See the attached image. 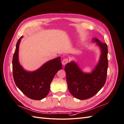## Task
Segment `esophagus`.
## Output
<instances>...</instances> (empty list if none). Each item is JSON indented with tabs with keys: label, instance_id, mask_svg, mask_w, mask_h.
Wrapping results in <instances>:
<instances>
[{
	"label": "esophagus",
	"instance_id": "34e87169",
	"mask_svg": "<svg viewBox=\"0 0 124 124\" xmlns=\"http://www.w3.org/2000/svg\"><path fill=\"white\" fill-rule=\"evenodd\" d=\"M68 62H69V60H68V59H67V58H65V59H64L63 60L62 63L63 65H65L68 63Z\"/></svg>",
	"mask_w": 124,
	"mask_h": 124
}]
</instances>
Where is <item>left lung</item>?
<instances>
[{"instance_id":"1","label":"left lung","mask_w":124,"mask_h":124,"mask_svg":"<svg viewBox=\"0 0 124 124\" xmlns=\"http://www.w3.org/2000/svg\"><path fill=\"white\" fill-rule=\"evenodd\" d=\"M101 49L99 60L90 73H83L74 61L66 64L65 66L66 81L70 92L79 99L85 100L93 97L103 87L106 81L108 61V47L106 43L93 38Z\"/></svg>"}]
</instances>
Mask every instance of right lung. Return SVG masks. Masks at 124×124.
Wrapping results in <instances>:
<instances>
[{
    "label": "right lung",
    "instance_id": "add662e5",
    "mask_svg": "<svg viewBox=\"0 0 124 124\" xmlns=\"http://www.w3.org/2000/svg\"><path fill=\"white\" fill-rule=\"evenodd\" d=\"M23 37L18 40L12 60L13 76L18 88L27 97L33 100H41L49 93L50 83L58 72L62 69L61 57L46 62L39 69L27 71L18 60L19 44Z\"/></svg>",
    "mask_w": 124,
    "mask_h": 124
}]
</instances>
